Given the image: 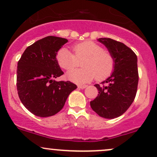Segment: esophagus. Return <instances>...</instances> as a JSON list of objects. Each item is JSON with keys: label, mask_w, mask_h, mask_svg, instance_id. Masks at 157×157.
I'll use <instances>...</instances> for the list:
<instances>
[{"label": "esophagus", "mask_w": 157, "mask_h": 157, "mask_svg": "<svg viewBox=\"0 0 157 157\" xmlns=\"http://www.w3.org/2000/svg\"><path fill=\"white\" fill-rule=\"evenodd\" d=\"M86 86H87L86 85H79L78 86V88L82 89V90H83V89H85Z\"/></svg>", "instance_id": "esophagus-1"}]
</instances>
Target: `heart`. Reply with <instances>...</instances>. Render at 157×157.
<instances>
[{
	"instance_id": "obj_1",
	"label": "heart",
	"mask_w": 157,
	"mask_h": 157,
	"mask_svg": "<svg viewBox=\"0 0 157 157\" xmlns=\"http://www.w3.org/2000/svg\"><path fill=\"white\" fill-rule=\"evenodd\" d=\"M73 53L67 49H59L56 53V62L61 68L70 70L82 61L80 69L69 71L67 78L77 84H84L96 78L105 80L114 70L115 59L113 54L92 40L76 44L72 47Z\"/></svg>"
}]
</instances>
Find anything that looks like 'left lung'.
Here are the masks:
<instances>
[{"mask_svg":"<svg viewBox=\"0 0 157 157\" xmlns=\"http://www.w3.org/2000/svg\"><path fill=\"white\" fill-rule=\"evenodd\" d=\"M98 41L113 54L115 67L111 76L101 85H95L98 94L90 101V106L100 117L113 119L128 110L136 95L138 83L137 56L129 47L115 40L100 38Z\"/></svg>","mask_w":157,"mask_h":157,"instance_id":"left-lung-1","label":"left lung"}]
</instances>
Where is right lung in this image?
<instances>
[{
    "mask_svg": "<svg viewBox=\"0 0 157 157\" xmlns=\"http://www.w3.org/2000/svg\"><path fill=\"white\" fill-rule=\"evenodd\" d=\"M67 42L62 37H46L28 47L18 62V95L23 105L36 116L56 114L63 108L69 94L77 88L70 81L54 80L64 74L56 56Z\"/></svg>",
    "mask_w": 157,
    "mask_h": 157,
    "instance_id": "obj_1",
    "label": "right lung"
}]
</instances>
